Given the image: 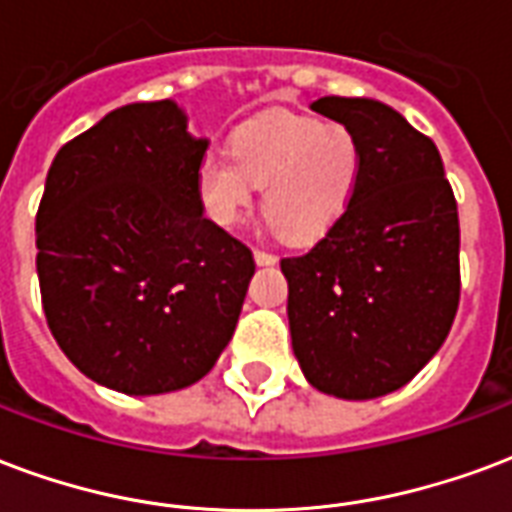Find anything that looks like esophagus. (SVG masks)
Wrapping results in <instances>:
<instances>
[{
    "instance_id": "34e87169",
    "label": "esophagus",
    "mask_w": 512,
    "mask_h": 512,
    "mask_svg": "<svg viewBox=\"0 0 512 512\" xmlns=\"http://www.w3.org/2000/svg\"><path fill=\"white\" fill-rule=\"evenodd\" d=\"M255 263L257 266H274L276 255H271V252H263V249H255Z\"/></svg>"
}]
</instances>
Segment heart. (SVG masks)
Wrapping results in <instances>:
<instances>
[{
    "label": "heart",
    "instance_id": "1",
    "mask_svg": "<svg viewBox=\"0 0 512 512\" xmlns=\"http://www.w3.org/2000/svg\"><path fill=\"white\" fill-rule=\"evenodd\" d=\"M363 173L358 140L342 124L271 116L236 132L230 151L211 149L198 165V200L219 227H236L266 189L268 227L309 246L347 214Z\"/></svg>",
    "mask_w": 512,
    "mask_h": 512
}]
</instances>
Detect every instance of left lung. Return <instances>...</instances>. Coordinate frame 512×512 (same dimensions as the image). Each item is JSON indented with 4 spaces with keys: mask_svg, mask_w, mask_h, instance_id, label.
I'll use <instances>...</instances> for the list:
<instances>
[{
    "mask_svg": "<svg viewBox=\"0 0 512 512\" xmlns=\"http://www.w3.org/2000/svg\"><path fill=\"white\" fill-rule=\"evenodd\" d=\"M355 135L363 173L342 222L285 257L293 352L312 388L377 399L434 358L458 309V208L434 140L391 105L320 97Z\"/></svg>",
    "mask_w": 512,
    "mask_h": 512,
    "instance_id": "1",
    "label": "left lung"
}]
</instances>
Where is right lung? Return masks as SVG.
<instances>
[{
	"mask_svg": "<svg viewBox=\"0 0 512 512\" xmlns=\"http://www.w3.org/2000/svg\"><path fill=\"white\" fill-rule=\"evenodd\" d=\"M206 149L173 100L132 102L48 170L34 222L45 320L75 369L111 391H181L236 331L255 260L203 217Z\"/></svg>",
	"mask_w": 512,
	"mask_h": 512,
	"instance_id": "obj_1",
	"label": "right lung"
}]
</instances>
